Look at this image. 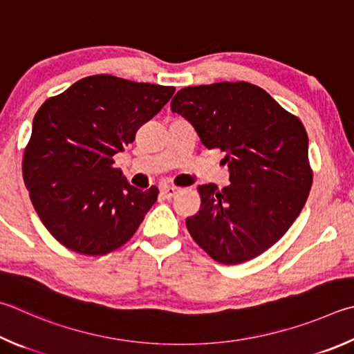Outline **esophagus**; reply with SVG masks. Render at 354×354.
I'll use <instances>...</instances> for the list:
<instances>
[{"label": "esophagus", "instance_id": "1", "mask_svg": "<svg viewBox=\"0 0 354 354\" xmlns=\"http://www.w3.org/2000/svg\"><path fill=\"white\" fill-rule=\"evenodd\" d=\"M178 194H181V189H179V187H164V189H162V195H164L167 199L175 198Z\"/></svg>", "mask_w": 354, "mask_h": 354}]
</instances>
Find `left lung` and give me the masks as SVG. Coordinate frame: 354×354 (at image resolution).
<instances>
[{
    "label": "left lung",
    "mask_w": 354,
    "mask_h": 354,
    "mask_svg": "<svg viewBox=\"0 0 354 354\" xmlns=\"http://www.w3.org/2000/svg\"><path fill=\"white\" fill-rule=\"evenodd\" d=\"M171 111L207 149L226 151L230 184L199 185L201 207L185 220L204 252L223 265L252 260L277 243L304 209L313 184L308 134L297 115L248 82L179 89Z\"/></svg>",
    "instance_id": "1"
}]
</instances>
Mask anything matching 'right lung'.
Returning a JSON list of instances; mask_svg holds the SVG:
<instances>
[{"mask_svg":"<svg viewBox=\"0 0 354 354\" xmlns=\"http://www.w3.org/2000/svg\"><path fill=\"white\" fill-rule=\"evenodd\" d=\"M173 93L175 86L97 74L40 106L24 149L23 178L41 223L63 246L105 255L136 232L159 190L130 185L114 167V155Z\"/></svg>","mask_w":354,"mask_h":354,"instance_id":"1","label":"right lung"}]
</instances>
